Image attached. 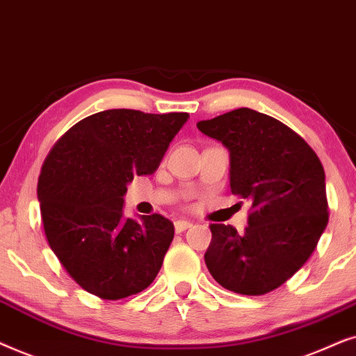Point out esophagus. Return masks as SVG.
<instances>
[{
	"label": "esophagus",
	"mask_w": 356,
	"mask_h": 356,
	"mask_svg": "<svg viewBox=\"0 0 356 356\" xmlns=\"http://www.w3.org/2000/svg\"><path fill=\"white\" fill-rule=\"evenodd\" d=\"M174 227H175V233H184V231L188 229V227H192V222L187 220H177L174 222Z\"/></svg>",
	"instance_id": "34e87169"
}]
</instances>
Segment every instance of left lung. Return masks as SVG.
<instances>
[{
  "label": "left lung",
  "mask_w": 356,
  "mask_h": 356,
  "mask_svg": "<svg viewBox=\"0 0 356 356\" xmlns=\"http://www.w3.org/2000/svg\"><path fill=\"white\" fill-rule=\"evenodd\" d=\"M197 129L226 146L231 192L252 203L244 234L210 226L207 267L226 290L265 295L306 264L324 233V168L300 135L252 108L202 120Z\"/></svg>",
  "instance_id": "left-lung-1"
}]
</instances>
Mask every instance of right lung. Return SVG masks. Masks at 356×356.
<instances>
[{
	"instance_id": "1",
	"label": "right lung",
	"mask_w": 356,
	"mask_h": 356,
	"mask_svg": "<svg viewBox=\"0 0 356 356\" xmlns=\"http://www.w3.org/2000/svg\"><path fill=\"white\" fill-rule=\"evenodd\" d=\"M187 112L111 108L66 131L47 156L37 186L47 241L70 277L102 300L148 288L174 239L161 215L123 216L135 175L159 168Z\"/></svg>"
}]
</instances>
